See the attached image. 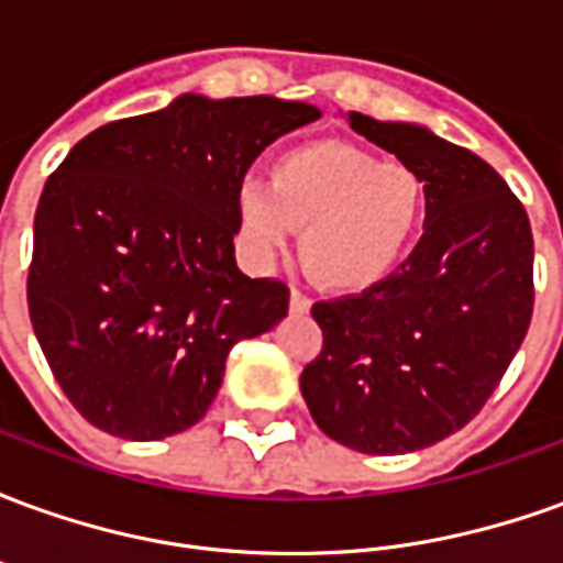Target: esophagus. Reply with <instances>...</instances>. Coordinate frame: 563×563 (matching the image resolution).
I'll return each mask as SVG.
<instances>
[{
  "label": "esophagus",
  "mask_w": 563,
  "mask_h": 563,
  "mask_svg": "<svg viewBox=\"0 0 563 563\" xmlns=\"http://www.w3.org/2000/svg\"><path fill=\"white\" fill-rule=\"evenodd\" d=\"M310 298H307L305 292H298V289H292V295H289V307H292V313H307L310 310Z\"/></svg>",
  "instance_id": "34e87169"
}]
</instances>
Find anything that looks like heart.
I'll return each instance as SVG.
<instances>
[{
	"instance_id": "obj_1",
	"label": "heart",
	"mask_w": 563,
	"mask_h": 563,
	"mask_svg": "<svg viewBox=\"0 0 563 563\" xmlns=\"http://www.w3.org/2000/svg\"><path fill=\"white\" fill-rule=\"evenodd\" d=\"M246 256L268 265L298 229L307 271L334 292L374 289L401 265L424 220V186L407 165L341 141H310L271 162V184L234 192Z\"/></svg>"
}]
</instances>
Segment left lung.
Instances as JSON below:
<instances>
[{
	"mask_svg": "<svg viewBox=\"0 0 563 563\" xmlns=\"http://www.w3.org/2000/svg\"><path fill=\"white\" fill-rule=\"evenodd\" d=\"M346 123L424 186V234L386 280L313 305L322 353L301 374L313 422L365 455L434 446L483 410L533 313V238L507 180L416 123Z\"/></svg>",
	"mask_w": 563,
	"mask_h": 563,
	"instance_id": "left-lung-1",
	"label": "left lung"
}]
</instances>
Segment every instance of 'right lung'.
I'll return each instance as SVG.
<instances>
[{
	"mask_svg": "<svg viewBox=\"0 0 563 563\" xmlns=\"http://www.w3.org/2000/svg\"><path fill=\"white\" fill-rule=\"evenodd\" d=\"M319 108L186 92L78 141L35 210L32 331L84 419L123 440L180 434L208 413L232 346L289 310L280 280L234 262V192Z\"/></svg>",
	"mask_w": 563,
	"mask_h": 563,
	"instance_id": "right-lung-1",
	"label": "right lung"
}]
</instances>
